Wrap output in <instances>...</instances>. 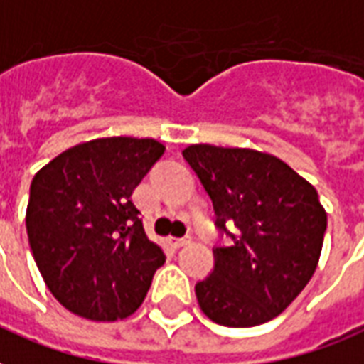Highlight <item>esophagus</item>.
<instances>
[{
    "mask_svg": "<svg viewBox=\"0 0 364 364\" xmlns=\"http://www.w3.org/2000/svg\"><path fill=\"white\" fill-rule=\"evenodd\" d=\"M170 244L173 246V248H183V246H188V244H191V237L170 238Z\"/></svg>",
    "mask_w": 364,
    "mask_h": 364,
    "instance_id": "esophagus-1",
    "label": "esophagus"
}]
</instances>
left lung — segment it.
<instances>
[{
  "label": "left lung",
  "instance_id": "obj_1",
  "mask_svg": "<svg viewBox=\"0 0 364 364\" xmlns=\"http://www.w3.org/2000/svg\"><path fill=\"white\" fill-rule=\"evenodd\" d=\"M183 156L212 198L218 229L232 238L213 250V271L194 287L200 309L232 328L267 323L317 269L326 231L317 191L267 152L191 145ZM232 223L235 233L226 231Z\"/></svg>",
  "mask_w": 364,
  "mask_h": 364
}]
</instances>
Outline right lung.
Wrapping results in <instances>:
<instances>
[{"instance_id": "1", "label": "right lung", "mask_w": 364, "mask_h": 364, "mask_svg": "<svg viewBox=\"0 0 364 364\" xmlns=\"http://www.w3.org/2000/svg\"><path fill=\"white\" fill-rule=\"evenodd\" d=\"M166 146L154 139H93L60 152L32 179L26 231L47 288L90 321L129 317L166 262L132 194Z\"/></svg>"}]
</instances>
